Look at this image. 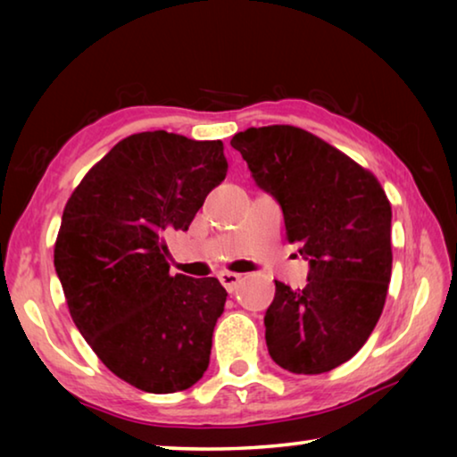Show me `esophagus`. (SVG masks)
<instances>
[{
    "instance_id": "esophagus-1",
    "label": "esophagus",
    "mask_w": 457,
    "mask_h": 457,
    "mask_svg": "<svg viewBox=\"0 0 457 457\" xmlns=\"http://www.w3.org/2000/svg\"><path fill=\"white\" fill-rule=\"evenodd\" d=\"M218 278L228 292H234L239 286V282H242V274H236V272H220Z\"/></svg>"
}]
</instances>
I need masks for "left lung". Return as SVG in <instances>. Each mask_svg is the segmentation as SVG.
Here are the masks:
<instances>
[{
  "label": "left lung",
  "instance_id": "obj_1",
  "mask_svg": "<svg viewBox=\"0 0 457 457\" xmlns=\"http://www.w3.org/2000/svg\"><path fill=\"white\" fill-rule=\"evenodd\" d=\"M260 189L282 207L308 260L303 290L276 280L266 345L276 365L320 375L359 353L391 282V204L373 173L308 130L252 127L231 138Z\"/></svg>",
  "mask_w": 457,
  "mask_h": 457
}]
</instances>
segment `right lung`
I'll return each instance as SVG.
<instances>
[{
	"label": "right lung",
	"mask_w": 457,
	"mask_h": 457,
	"mask_svg": "<svg viewBox=\"0 0 457 457\" xmlns=\"http://www.w3.org/2000/svg\"><path fill=\"white\" fill-rule=\"evenodd\" d=\"M226 173L221 141L130 135L62 213L54 266L68 311L96 357L137 389L185 391L210 365L228 292L218 278L169 274L167 237L189 229Z\"/></svg>",
	"instance_id": "obj_1"
}]
</instances>
